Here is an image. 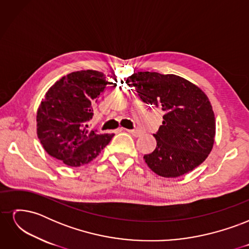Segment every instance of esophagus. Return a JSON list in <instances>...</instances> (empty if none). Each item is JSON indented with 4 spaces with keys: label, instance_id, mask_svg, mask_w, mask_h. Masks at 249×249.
Returning a JSON list of instances; mask_svg holds the SVG:
<instances>
[{
    "label": "esophagus",
    "instance_id": "obj_1",
    "mask_svg": "<svg viewBox=\"0 0 249 249\" xmlns=\"http://www.w3.org/2000/svg\"><path fill=\"white\" fill-rule=\"evenodd\" d=\"M127 133H130V134H132L133 136H135V137H138L139 135H140V132L139 131H137V130H125Z\"/></svg>",
    "mask_w": 249,
    "mask_h": 249
}]
</instances>
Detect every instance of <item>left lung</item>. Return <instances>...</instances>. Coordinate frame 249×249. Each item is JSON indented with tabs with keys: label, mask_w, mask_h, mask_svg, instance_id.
I'll return each instance as SVG.
<instances>
[{
	"label": "left lung",
	"mask_w": 249,
	"mask_h": 249,
	"mask_svg": "<svg viewBox=\"0 0 249 249\" xmlns=\"http://www.w3.org/2000/svg\"><path fill=\"white\" fill-rule=\"evenodd\" d=\"M140 99L163 112L157 146L143 157L147 166L163 178H178L205 161L213 148L215 115L207 94L177 74L138 71L129 77Z\"/></svg>",
	"instance_id": "obj_1"
}]
</instances>
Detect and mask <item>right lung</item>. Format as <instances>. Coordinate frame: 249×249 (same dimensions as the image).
<instances>
[{
    "mask_svg": "<svg viewBox=\"0 0 249 249\" xmlns=\"http://www.w3.org/2000/svg\"><path fill=\"white\" fill-rule=\"evenodd\" d=\"M97 71H73L49 88L37 109L36 130L44 150L67 166L79 167L91 162L114 134L90 130L92 104L108 84Z\"/></svg>",
    "mask_w": 249,
    "mask_h": 249,
    "instance_id": "add662e5",
    "label": "right lung"
}]
</instances>
